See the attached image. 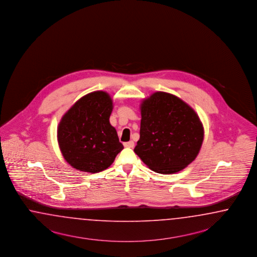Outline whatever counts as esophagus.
Returning <instances> with one entry per match:
<instances>
[{
	"mask_svg": "<svg viewBox=\"0 0 257 257\" xmlns=\"http://www.w3.org/2000/svg\"><path fill=\"white\" fill-rule=\"evenodd\" d=\"M123 146H124L125 148H134V146H135V143H134V141L125 142V143H123Z\"/></svg>",
	"mask_w": 257,
	"mask_h": 257,
	"instance_id": "34e87169",
	"label": "esophagus"
}]
</instances>
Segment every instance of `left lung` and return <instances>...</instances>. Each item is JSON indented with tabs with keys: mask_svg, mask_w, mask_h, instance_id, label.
I'll return each instance as SVG.
<instances>
[{
	"mask_svg": "<svg viewBox=\"0 0 257 257\" xmlns=\"http://www.w3.org/2000/svg\"><path fill=\"white\" fill-rule=\"evenodd\" d=\"M140 138L134 152L162 174L184 170L198 156L203 126L194 109L177 96L157 91L140 104Z\"/></svg>",
	"mask_w": 257,
	"mask_h": 257,
	"instance_id": "obj_1",
	"label": "left lung"
}]
</instances>
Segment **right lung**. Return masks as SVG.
I'll use <instances>...</instances> for the list:
<instances>
[{
    "mask_svg": "<svg viewBox=\"0 0 257 257\" xmlns=\"http://www.w3.org/2000/svg\"><path fill=\"white\" fill-rule=\"evenodd\" d=\"M112 110L110 95L99 90L83 96L64 114L57 141L72 168L90 173L104 171L123 149L109 121Z\"/></svg>",
    "mask_w": 257,
    "mask_h": 257,
    "instance_id": "1",
    "label": "right lung"
}]
</instances>
